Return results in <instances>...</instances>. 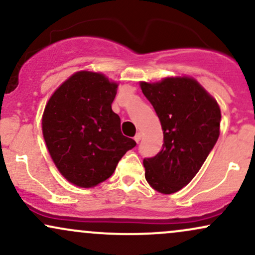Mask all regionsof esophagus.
I'll return each mask as SVG.
<instances>
[{
    "label": "esophagus",
    "mask_w": 255,
    "mask_h": 255,
    "mask_svg": "<svg viewBox=\"0 0 255 255\" xmlns=\"http://www.w3.org/2000/svg\"><path fill=\"white\" fill-rule=\"evenodd\" d=\"M134 140H135L136 142H139L140 140H141V133H136V135L134 136Z\"/></svg>",
    "instance_id": "esophagus-1"
}]
</instances>
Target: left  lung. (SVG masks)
I'll return each instance as SVG.
<instances>
[{"instance_id":"8db88e82","label":"left lung","mask_w":255,"mask_h":255,"mask_svg":"<svg viewBox=\"0 0 255 255\" xmlns=\"http://www.w3.org/2000/svg\"><path fill=\"white\" fill-rule=\"evenodd\" d=\"M140 87L164 135L162 151L144 159L145 178L157 192L171 194L191 182L217 142L221 109L192 78H165Z\"/></svg>"}]
</instances>
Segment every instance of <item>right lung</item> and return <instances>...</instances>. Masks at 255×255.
I'll list each match as a JSON object with an SVG mask.
<instances>
[{"instance_id":"obj_1","label":"right lung","mask_w":255,"mask_h":255,"mask_svg":"<svg viewBox=\"0 0 255 255\" xmlns=\"http://www.w3.org/2000/svg\"><path fill=\"white\" fill-rule=\"evenodd\" d=\"M118 84L101 73L81 71L55 91L44 109L43 136L58 171L78 187L109 178L119 160L136 145L121 133L111 109Z\"/></svg>"}]
</instances>
